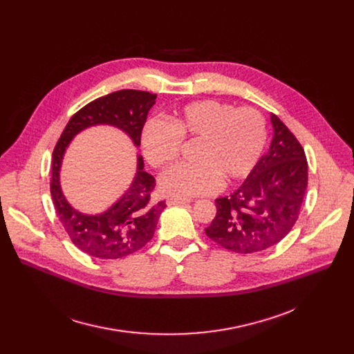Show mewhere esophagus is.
Masks as SVG:
<instances>
[{
	"label": "esophagus",
	"instance_id": "obj_1",
	"mask_svg": "<svg viewBox=\"0 0 354 354\" xmlns=\"http://www.w3.org/2000/svg\"><path fill=\"white\" fill-rule=\"evenodd\" d=\"M189 198H185V197H168L167 198V205L168 206H175V205H186L189 203Z\"/></svg>",
	"mask_w": 354,
	"mask_h": 354
}]
</instances>
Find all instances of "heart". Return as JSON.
Wrapping results in <instances>:
<instances>
[{"mask_svg":"<svg viewBox=\"0 0 354 354\" xmlns=\"http://www.w3.org/2000/svg\"><path fill=\"white\" fill-rule=\"evenodd\" d=\"M194 162L178 164L161 175V189L174 196L216 192L225 182L246 178L268 142V123L255 108H238L214 99L194 100L174 112L168 123L148 120L141 131L147 161L161 168L180 154L182 141H196Z\"/></svg>","mask_w":354,"mask_h":354,"instance_id":"obj_1","label":"heart"}]
</instances>
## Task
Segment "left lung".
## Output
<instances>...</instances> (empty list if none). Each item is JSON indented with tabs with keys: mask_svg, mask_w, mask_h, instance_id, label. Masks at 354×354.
Here are the masks:
<instances>
[{
	"mask_svg": "<svg viewBox=\"0 0 354 354\" xmlns=\"http://www.w3.org/2000/svg\"><path fill=\"white\" fill-rule=\"evenodd\" d=\"M274 136L261 158L232 194L216 198L217 213L205 230L220 246L235 254H255L280 242L299 217L308 183L304 148L272 113Z\"/></svg>",
	"mask_w": 354,
	"mask_h": 354,
	"instance_id": "1",
	"label": "left lung"
}]
</instances>
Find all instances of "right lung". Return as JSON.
I'll return each mask as SVG.
<instances>
[{
    "instance_id": "add662e5",
    "label": "right lung",
    "mask_w": 354,
    "mask_h": 354,
    "mask_svg": "<svg viewBox=\"0 0 354 354\" xmlns=\"http://www.w3.org/2000/svg\"><path fill=\"white\" fill-rule=\"evenodd\" d=\"M156 99V93L137 89H122L100 96L73 115L53 149L50 193L56 213L71 242L89 257L120 259L140 250L154 236L158 218L167 205L165 200H153L156 178L142 169L144 161L138 158L137 175L115 206L99 216L75 212L67 203L59 183L64 151L78 131L93 124L116 126L140 145L148 111Z\"/></svg>"
}]
</instances>
